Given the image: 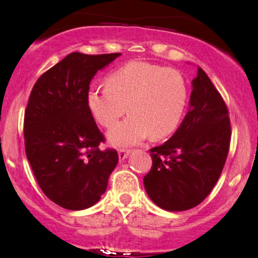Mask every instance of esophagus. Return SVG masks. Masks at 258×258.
<instances>
[{
	"mask_svg": "<svg viewBox=\"0 0 258 258\" xmlns=\"http://www.w3.org/2000/svg\"><path fill=\"white\" fill-rule=\"evenodd\" d=\"M130 153H131V150H130V149H120L119 150V159H120V161L125 160L127 156L130 155Z\"/></svg>",
	"mask_w": 258,
	"mask_h": 258,
	"instance_id": "1",
	"label": "esophagus"
}]
</instances>
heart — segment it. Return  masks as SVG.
Here are the masks:
<instances>
[{
  "label": "heart",
  "mask_w": 258,
  "mask_h": 258,
  "mask_svg": "<svg viewBox=\"0 0 258 258\" xmlns=\"http://www.w3.org/2000/svg\"><path fill=\"white\" fill-rule=\"evenodd\" d=\"M188 103V86L177 70L130 61L109 74L105 87H93L87 105L97 122L110 128L126 111L131 116L108 133L112 146H132L149 136L162 139L178 128Z\"/></svg>",
  "instance_id": "b5f03b06"
}]
</instances>
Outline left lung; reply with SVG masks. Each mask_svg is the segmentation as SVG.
I'll list each match as a JSON object with an SVG mask.
<instances>
[{
  "instance_id": "obj_1",
  "label": "left lung",
  "mask_w": 258,
  "mask_h": 258,
  "mask_svg": "<svg viewBox=\"0 0 258 258\" xmlns=\"http://www.w3.org/2000/svg\"><path fill=\"white\" fill-rule=\"evenodd\" d=\"M230 136L226 103L199 67L179 128L162 146L150 149L153 166L143 179L150 199L167 211L199 205L220 178Z\"/></svg>"
}]
</instances>
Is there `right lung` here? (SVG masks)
<instances>
[{
    "instance_id": "obj_1",
    "label": "right lung",
    "mask_w": 258,
    "mask_h": 258,
    "mask_svg": "<svg viewBox=\"0 0 258 258\" xmlns=\"http://www.w3.org/2000/svg\"><path fill=\"white\" fill-rule=\"evenodd\" d=\"M121 53L73 52L38 78L24 116L25 153L42 191L67 210L93 206L104 194L119 161L87 105L97 72Z\"/></svg>"
}]
</instances>
